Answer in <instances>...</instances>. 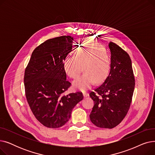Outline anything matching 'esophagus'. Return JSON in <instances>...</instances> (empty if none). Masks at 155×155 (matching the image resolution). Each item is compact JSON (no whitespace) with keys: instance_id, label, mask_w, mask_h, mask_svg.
Returning a JSON list of instances; mask_svg holds the SVG:
<instances>
[{"instance_id":"esophagus-1","label":"esophagus","mask_w":155,"mask_h":155,"mask_svg":"<svg viewBox=\"0 0 155 155\" xmlns=\"http://www.w3.org/2000/svg\"><path fill=\"white\" fill-rule=\"evenodd\" d=\"M83 95H84V97H87L88 96V94L87 92H83Z\"/></svg>"}]
</instances>
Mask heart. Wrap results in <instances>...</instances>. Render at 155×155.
Listing matches in <instances>:
<instances>
[{
    "mask_svg": "<svg viewBox=\"0 0 155 155\" xmlns=\"http://www.w3.org/2000/svg\"><path fill=\"white\" fill-rule=\"evenodd\" d=\"M110 64V56L105 49L93 41H86L77 49L74 56L64 58L63 68L67 75L75 78L84 67L85 72L73 83L75 89L84 91L92 87L94 80L99 82L106 78Z\"/></svg>",
    "mask_w": 155,
    "mask_h": 155,
    "instance_id": "1",
    "label": "heart"
}]
</instances>
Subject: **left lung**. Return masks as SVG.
Here are the masks:
<instances>
[{
	"label": "left lung",
	"instance_id": "8db88e82",
	"mask_svg": "<svg viewBox=\"0 0 155 155\" xmlns=\"http://www.w3.org/2000/svg\"><path fill=\"white\" fill-rule=\"evenodd\" d=\"M110 70L104 82L90 93L94 105L90 114L92 123L112 129L125 117L131 105L135 80L131 60L116 44L110 42Z\"/></svg>",
	"mask_w": 155,
	"mask_h": 155
}]
</instances>
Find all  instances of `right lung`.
Instances as JSON below:
<instances>
[{
    "instance_id": "obj_1",
    "label": "right lung",
    "mask_w": 155,
    "mask_h": 155,
    "mask_svg": "<svg viewBox=\"0 0 155 155\" xmlns=\"http://www.w3.org/2000/svg\"><path fill=\"white\" fill-rule=\"evenodd\" d=\"M73 38L63 36L46 40L32 52L24 73L28 102L43 126L58 128L66 124L73 109L84 98L82 92L63 94L71 83L63 62L72 51Z\"/></svg>"
}]
</instances>
